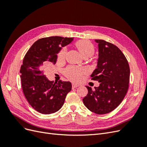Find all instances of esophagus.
Instances as JSON below:
<instances>
[{"mask_svg":"<svg viewBox=\"0 0 147 147\" xmlns=\"http://www.w3.org/2000/svg\"><path fill=\"white\" fill-rule=\"evenodd\" d=\"M78 86H79V84H74V83L72 84V88H76Z\"/></svg>","mask_w":147,"mask_h":147,"instance_id":"esophagus-1","label":"esophagus"}]
</instances>
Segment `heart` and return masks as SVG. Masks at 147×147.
<instances>
[{"mask_svg": "<svg viewBox=\"0 0 147 147\" xmlns=\"http://www.w3.org/2000/svg\"><path fill=\"white\" fill-rule=\"evenodd\" d=\"M75 48L84 58L90 57L94 54L95 48L93 44L86 40H80L74 44ZM67 55V48L63 47L57 54V60L59 63H63L65 61ZM64 74L65 76L73 82H79L86 74V71L82 68L69 66L64 69Z\"/></svg>", "mask_w": 147, "mask_h": 147, "instance_id": "b5f03b06", "label": "heart"}]
</instances>
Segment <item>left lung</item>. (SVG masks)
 <instances>
[{
  "mask_svg": "<svg viewBox=\"0 0 147 147\" xmlns=\"http://www.w3.org/2000/svg\"><path fill=\"white\" fill-rule=\"evenodd\" d=\"M95 42L98 43L99 58L91 77L100 85L94 90L86 86L88 93L83 102L91 112L100 115L112 112L123 101L128 90L130 69L125 56L116 45L104 40Z\"/></svg>",
  "mask_w": 147,
  "mask_h": 147,
  "instance_id": "8db88e82",
  "label": "left lung"
}]
</instances>
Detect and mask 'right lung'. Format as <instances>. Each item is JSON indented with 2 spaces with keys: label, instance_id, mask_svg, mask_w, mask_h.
Returning a JSON list of instances; mask_svg holds the SVG:
<instances>
[{
  "label": "right lung",
  "instance_id": "add662e5",
  "mask_svg": "<svg viewBox=\"0 0 147 147\" xmlns=\"http://www.w3.org/2000/svg\"><path fill=\"white\" fill-rule=\"evenodd\" d=\"M74 38L53 36L35 42L26 53L21 66V86L29 104L38 112L51 114L63 105L65 97L72 90L69 82L54 83L43 75V69L48 64H55L57 54L72 42Z\"/></svg>",
  "mask_w": 147,
  "mask_h": 147
}]
</instances>
